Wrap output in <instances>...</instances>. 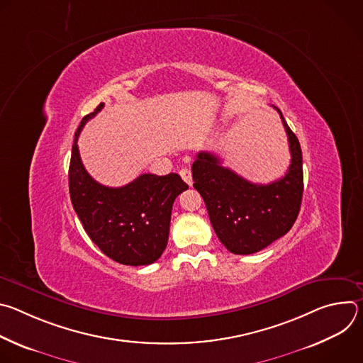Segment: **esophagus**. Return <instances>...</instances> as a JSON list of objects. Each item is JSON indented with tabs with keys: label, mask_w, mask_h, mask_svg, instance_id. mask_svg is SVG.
I'll return each instance as SVG.
<instances>
[{
	"label": "esophagus",
	"mask_w": 363,
	"mask_h": 363,
	"mask_svg": "<svg viewBox=\"0 0 363 363\" xmlns=\"http://www.w3.org/2000/svg\"><path fill=\"white\" fill-rule=\"evenodd\" d=\"M179 175H181V178L185 181L186 185L192 186V174H191L189 169H181V171H179Z\"/></svg>",
	"instance_id": "esophagus-1"
}]
</instances>
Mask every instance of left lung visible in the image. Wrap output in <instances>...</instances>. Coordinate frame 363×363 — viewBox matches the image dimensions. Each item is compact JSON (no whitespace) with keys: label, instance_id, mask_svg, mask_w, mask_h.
<instances>
[{"label":"left lung","instance_id":"8db88e82","mask_svg":"<svg viewBox=\"0 0 363 363\" xmlns=\"http://www.w3.org/2000/svg\"><path fill=\"white\" fill-rule=\"evenodd\" d=\"M289 138L291 162L286 175L272 184H252L224 168L210 152L192 164L194 188L203 198L213 228L234 254H252L283 237L293 227L303 196V158L298 139L273 106Z\"/></svg>","mask_w":363,"mask_h":363}]
</instances>
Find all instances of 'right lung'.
<instances>
[{"label": "right lung", "instance_id": "1", "mask_svg": "<svg viewBox=\"0 0 363 363\" xmlns=\"http://www.w3.org/2000/svg\"><path fill=\"white\" fill-rule=\"evenodd\" d=\"M101 108L103 103L84 116L74 135L69 168L73 208L101 252L125 266H147L162 255L174 201L188 185L178 174H142L119 188L96 182L82 164L77 139L86 122Z\"/></svg>", "mask_w": 363, "mask_h": 363}]
</instances>
